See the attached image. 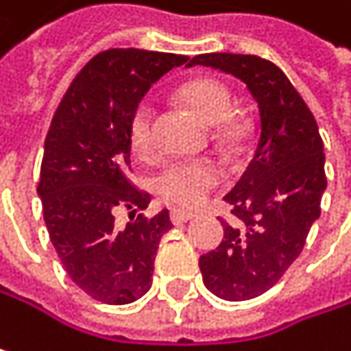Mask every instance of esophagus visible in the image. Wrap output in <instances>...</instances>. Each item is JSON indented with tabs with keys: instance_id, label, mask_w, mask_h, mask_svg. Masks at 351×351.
Here are the masks:
<instances>
[{
	"instance_id": "34e87169",
	"label": "esophagus",
	"mask_w": 351,
	"mask_h": 351,
	"mask_svg": "<svg viewBox=\"0 0 351 351\" xmlns=\"http://www.w3.org/2000/svg\"><path fill=\"white\" fill-rule=\"evenodd\" d=\"M193 217H195V213H191V211H180V209L171 211V221L173 223H184V221H189Z\"/></svg>"
}]
</instances>
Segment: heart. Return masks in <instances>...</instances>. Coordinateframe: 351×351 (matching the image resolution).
<instances>
[{"mask_svg": "<svg viewBox=\"0 0 351 351\" xmlns=\"http://www.w3.org/2000/svg\"><path fill=\"white\" fill-rule=\"evenodd\" d=\"M178 99L191 107L205 123L211 125V136L228 152H238L252 134L250 121L234 115L232 91L213 77H195L182 83L176 91ZM128 144L138 158H150L154 152V107L140 101L128 121ZM223 178L221 167L211 158L169 160L152 176V191L171 207L193 209L205 203L211 191Z\"/></svg>", "mask_w": 351, "mask_h": 351, "instance_id": "heart-1", "label": "heart"}]
</instances>
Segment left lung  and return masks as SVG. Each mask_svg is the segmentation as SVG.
<instances>
[{
    "instance_id": "1",
    "label": "left lung",
    "mask_w": 351,
    "mask_h": 351,
    "mask_svg": "<svg viewBox=\"0 0 351 351\" xmlns=\"http://www.w3.org/2000/svg\"><path fill=\"white\" fill-rule=\"evenodd\" d=\"M193 64L238 77L260 109L254 158L223 199L234 219H219L221 244L199 258L203 282L215 297L247 301L272 289L305 247L327 186L323 140L311 109L274 62L211 52Z\"/></svg>"
}]
</instances>
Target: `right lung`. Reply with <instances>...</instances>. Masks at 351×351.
Segmentation results:
<instances>
[{
	"label": "right lung",
	"instance_id": "right-lung-1",
	"mask_svg": "<svg viewBox=\"0 0 351 351\" xmlns=\"http://www.w3.org/2000/svg\"><path fill=\"white\" fill-rule=\"evenodd\" d=\"M186 56L138 48L95 54L56 107L40 167L38 195L50 242L71 280L91 299L128 305L152 287L169 211L154 217L150 195L130 180L128 121L144 93ZM130 209L119 228L114 211Z\"/></svg>",
	"mask_w": 351,
	"mask_h": 351
}]
</instances>
